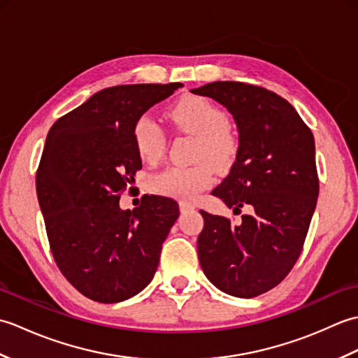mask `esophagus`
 I'll return each instance as SVG.
<instances>
[{"instance_id":"34e87169","label":"esophagus","mask_w":358,"mask_h":358,"mask_svg":"<svg viewBox=\"0 0 358 358\" xmlns=\"http://www.w3.org/2000/svg\"><path fill=\"white\" fill-rule=\"evenodd\" d=\"M195 204L187 203V201H180V210L181 212H187V210H194Z\"/></svg>"}]
</instances>
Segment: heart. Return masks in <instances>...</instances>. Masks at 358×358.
Masks as SVG:
<instances>
[{
    "instance_id": "1",
    "label": "heart",
    "mask_w": 358,
    "mask_h": 358,
    "mask_svg": "<svg viewBox=\"0 0 358 358\" xmlns=\"http://www.w3.org/2000/svg\"><path fill=\"white\" fill-rule=\"evenodd\" d=\"M169 118L180 132L194 135L195 164L167 167L150 178L152 191L183 201L195 200L214 183L215 169L227 171L240 152V138L226 113L208 98L186 95L169 109ZM134 146L140 159L158 163L166 150V138L155 120L143 115L134 124Z\"/></svg>"
}]
</instances>
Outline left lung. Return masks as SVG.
<instances>
[{
    "mask_svg": "<svg viewBox=\"0 0 358 358\" xmlns=\"http://www.w3.org/2000/svg\"><path fill=\"white\" fill-rule=\"evenodd\" d=\"M191 92L223 104L238 129V157L212 195L234 214L252 209L240 224L200 210V264L220 291L252 299L283 281L305 245L318 196L314 135L285 98L264 87L214 81Z\"/></svg>",
    "mask_w": 358,
    "mask_h": 358,
    "instance_id": "obj_1",
    "label": "left lung"
}]
</instances>
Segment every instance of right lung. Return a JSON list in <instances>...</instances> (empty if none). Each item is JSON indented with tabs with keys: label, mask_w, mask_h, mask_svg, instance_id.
<instances>
[{
	"label": "right lung",
	"mask_w": 358,
	"mask_h": 358,
	"mask_svg": "<svg viewBox=\"0 0 358 358\" xmlns=\"http://www.w3.org/2000/svg\"><path fill=\"white\" fill-rule=\"evenodd\" d=\"M181 83L103 89L58 118L36 171V195L55 263L67 281L98 303H118L146 287L178 204L144 195L134 210L120 196L141 159L134 124Z\"/></svg>",
	"instance_id": "obj_1"
}]
</instances>
